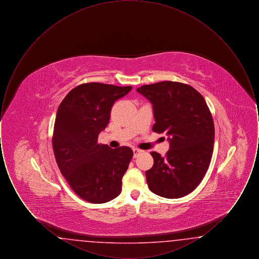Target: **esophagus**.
Masks as SVG:
<instances>
[{
	"mask_svg": "<svg viewBox=\"0 0 259 259\" xmlns=\"http://www.w3.org/2000/svg\"><path fill=\"white\" fill-rule=\"evenodd\" d=\"M133 152H134V157H138L142 152H143V150H140V149H138V148H133Z\"/></svg>",
	"mask_w": 259,
	"mask_h": 259,
	"instance_id": "obj_1",
	"label": "esophagus"
}]
</instances>
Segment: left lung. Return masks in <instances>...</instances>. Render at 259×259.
Listing matches in <instances>:
<instances>
[{
    "mask_svg": "<svg viewBox=\"0 0 259 259\" xmlns=\"http://www.w3.org/2000/svg\"><path fill=\"white\" fill-rule=\"evenodd\" d=\"M137 92L152 105V130L165 133L170 145L165 156L150 153L148 187L161 197H184L201 183L211 159L214 126L206 101L193 87L175 81L143 85Z\"/></svg>",
    "mask_w": 259,
    "mask_h": 259,
    "instance_id": "8db88e82",
    "label": "left lung"
}]
</instances>
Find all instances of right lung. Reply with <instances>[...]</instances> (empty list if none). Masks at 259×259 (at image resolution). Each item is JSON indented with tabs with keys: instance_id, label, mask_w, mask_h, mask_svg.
Wrapping results in <instances>:
<instances>
[{
	"instance_id": "add662e5",
	"label": "right lung",
	"mask_w": 259,
	"mask_h": 259,
	"mask_svg": "<svg viewBox=\"0 0 259 259\" xmlns=\"http://www.w3.org/2000/svg\"><path fill=\"white\" fill-rule=\"evenodd\" d=\"M131 89L98 82L80 84L67 94L57 110L52 139L55 159L72 189L90 203L109 202L121 191L133 150L113 149L97 141L109 124L112 105Z\"/></svg>"
}]
</instances>
